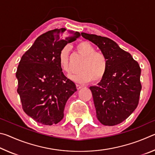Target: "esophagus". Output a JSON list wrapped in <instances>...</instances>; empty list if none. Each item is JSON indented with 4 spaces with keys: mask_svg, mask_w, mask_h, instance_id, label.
Listing matches in <instances>:
<instances>
[{
    "mask_svg": "<svg viewBox=\"0 0 155 155\" xmlns=\"http://www.w3.org/2000/svg\"><path fill=\"white\" fill-rule=\"evenodd\" d=\"M76 86H77V88L78 89V90H79V89H81V87H83L82 85H79V84H77V85H76Z\"/></svg>",
    "mask_w": 155,
    "mask_h": 155,
    "instance_id": "esophagus-1",
    "label": "esophagus"
}]
</instances>
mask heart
Wrapping results in <instances>:
<instances>
[{
  "mask_svg": "<svg viewBox=\"0 0 155 155\" xmlns=\"http://www.w3.org/2000/svg\"><path fill=\"white\" fill-rule=\"evenodd\" d=\"M77 49L78 53L84 57V59L80 65L81 71L74 75L73 78L78 82H88L91 80L93 83H98L103 80L109 67V61L105 54L96 51L92 44L86 41L78 43ZM69 51V46H64L60 51L58 57L60 68L68 75L72 72Z\"/></svg>",
  "mask_w": 155,
  "mask_h": 155,
  "instance_id": "1",
  "label": "heart"
}]
</instances>
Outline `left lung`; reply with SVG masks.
<instances>
[{"label":"left lung","instance_id":"left-lung-1","mask_svg":"<svg viewBox=\"0 0 155 155\" xmlns=\"http://www.w3.org/2000/svg\"><path fill=\"white\" fill-rule=\"evenodd\" d=\"M81 35L98 46L109 61L103 79L90 87L97 118L105 126L120 124L138 105L141 90L140 65L111 39L85 33Z\"/></svg>","mask_w":155,"mask_h":155}]
</instances>
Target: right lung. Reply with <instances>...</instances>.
<instances>
[{"mask_svg": "<svg viewBox=\"0 0 155 155\" xmlns=\"http://www.w3.org/2000/svg\"><path fill=\"white\" fill-rule=\"evenodd\" d=\"M65 31L55 28L38 37L22 55L15 74L23 110L42 124L61 121L67 101L77 91L74 83L63 73L58 57L60 51L81 34L71 31L64 37Z\"/></svg>", "mask_w": 155, "mask_h": 155, "instance_id": "add662e5", "label": "right lung"}]
</instances>
